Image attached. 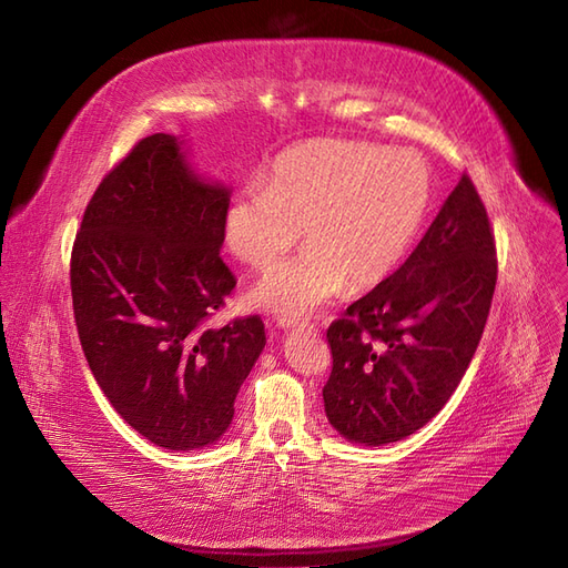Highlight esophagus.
Segmentation results:
<instances>
[{
	"mask_svg": "<svg viewBox=\"0 0 568 568\" xmlns=\"http://www.w3.org/2000/svg\"><path fill=\"white\" fill-rule=\"evenodd\" d=\"M280 324L284 326V329H294V326H307V322H298V320H288V317H282Z\"/></svg>",
	"mask_w": 568,
	"mask_h": 568,
	"instance_id": "esophagus-1",
	"label": "esophagus"
}]
</instances>
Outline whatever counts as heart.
<instances>
[{"mask_svg":"<svg viewBox=\"0 0 568 568\" xmlns=\"http://www.w3.org/2000/svg\"><path fill=\"white\" fill-rule=\"evenodd\" d=\"M432 199V168L417 151L313 140L282 151L267 182L239 189L225 234L239 261L267 272L305 227L307 246L251 294L255 305L294 320L348 284L367 288L386 280L415 244Z\"/></svg>","mask_w":568,"mask_h":568,"instance_id":"1","label":"heart"}]
</instances>
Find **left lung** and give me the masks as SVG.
<instances>
[{
    "label": "left lung",
    "mask_w": 568,
    "mask_h": 568,
    "mask_svg": "<svg viewBox=\"0 0 568 568\" xmlns=\"http://www.w3.org/2000/svg\"><path fill=\"white\" fill-rule=\"evenodd\" d=\"M495 282L493 227L464 173L407 261L326 329L322 395L336 432L384 445L434 419L484 336Z\"/></svg>",
    "instance_id": "1"
}]
</instances>
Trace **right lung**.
Here are the masks:
<instances>
[{
    "mask_svg": "<svg viewBox=\"0 0 568 568\" xmlns=\"http://www.w3.org/2000/svg\"><path fill=\"white\" fill-rule=\"evenodd\" d=\"M230 192L189 170L178 136L149 134L84 209L71 253L80 346L134 432L168 450L215 443L265 346L257 315L209 326L236 286L220 257Z\"/></svg>",
    "mask_w": 568,
    "mask_h": 568,
    "instance_id": "obj_1",
    "label": "right lung"
}]
</instances>
